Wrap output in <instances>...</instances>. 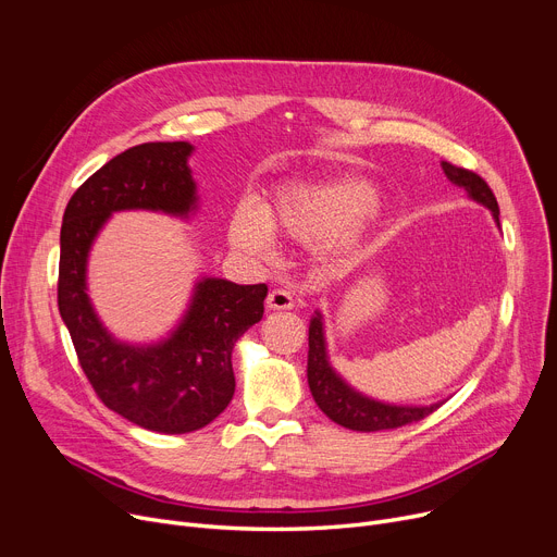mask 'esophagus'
<instances>
[{"mask_svg":"<svg viewBox=\"0 0 557 557\" xmlns=\"http://www.w3.org/2000/svg\"><path fill=\"white\" fill-rule=\"evenodd\" d=\"M267 307L273 311H286V309L296 307V300H294V296H290V290L273 288L267 298Z\"/></svg>","mask_w":557,"mask_h":557,"instance_id":"obj_1","label":"esophagus"}]
</instances>
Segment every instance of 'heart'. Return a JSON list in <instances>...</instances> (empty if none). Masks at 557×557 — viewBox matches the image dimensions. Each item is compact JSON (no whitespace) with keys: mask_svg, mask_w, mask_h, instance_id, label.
Instances as JSON below:
<instances>
[{"mask_svg":"<svg viewBox=\"0 0 557 557\" xmlns=\"http://www.w3.org/2000/svg\"><path fill=\"white\" fill-rule=\"evenodd\" d=\"M374 214L376 198L359 178L296 185L282 189L263 214L250 202L239 205L230 223V239L252 255H267L271 227L300 244L347 250L357 244L363 221Z\"/></svg>","mask_w":557,"mask_h":557,"instance_id":"heart-1","label":"heart"}]
</instances>
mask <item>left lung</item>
Masks as SVG:
<instances>
[{
    "label": "left lung",
    "instance_id": "8db88e82",
    "mask_svg": "<svg viewBox=\"0 0 557 557\" xmlns=\"http://www.w3.org/2000/svg\"><path fill=\"white\" fill-rule=\"evenodd\" d=\"M443 171L447 178L465 187L476 202L485 205V208L494 214L496 223H499V202H496L490 185L481 178L479 173L456 166L451 162H443ZM307 379L309 388L330 420L336 424L352 429V431H382V429H397L411 422H420L426 416L443 406V401L431 406H393L384 401H374L355 388H349L343 379L334 372L327 359L325 349V332H323V318L315 311L309 323V361H307Z\"/></svg>",
    "mask_w": 557,
    "mask_h": 557
}]
</instances>
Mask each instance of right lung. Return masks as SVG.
Masks as SVG:
<instances>
[{
    "label": "right lung",
    "mask_w": 557,
    "mask_h": 557,
    "mask_svg": "<svg viewBox=\"0 0 557 557\" xmlns=\"http://www.w3.org/2000/svg\"><path fill=\"white\" fill-rule=\"evenodd\" d=\"M187 141H146L92 173L70 198L61 227L58 309L78 363L99 399L128 422L158 433H189L210 424L234 395L232 347L263 315L267 284L205 277L166 341L128 345L108 334L85 286L87 252L122 210H158L187 216L196 183Z\"/></svg>",
    "instance_id": "obj_1"
}]
</instances>
